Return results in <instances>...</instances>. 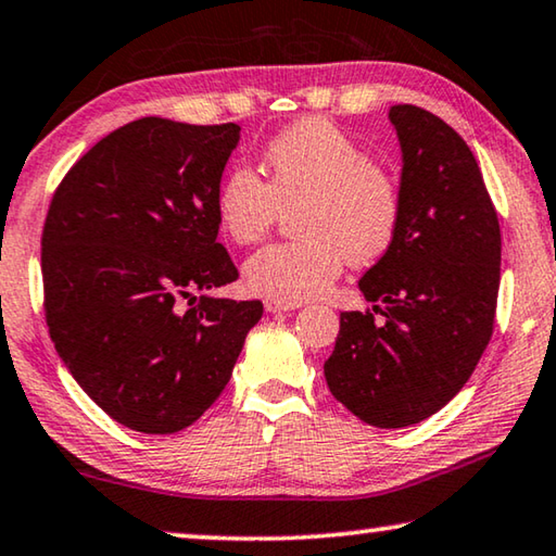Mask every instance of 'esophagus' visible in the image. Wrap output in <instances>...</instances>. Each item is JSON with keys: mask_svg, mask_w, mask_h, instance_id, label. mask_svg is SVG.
I'll list each match as a JSON object with an SVG mask.
<instances>
[{"mask_svg": "<svg viewBox=\"0 0 556 556\" xmlns=\"http://www.w3.org/2000/svg\"><path fill=\"white\" fill-rule=\"evenodd\" d=\"M264 309H267L269 314L294 312V309H299V304H287V302H279V299H264Z\"/></svg>", "mask_w": 556, "mask_h": 556, "instance_id": "1", "label": "esophagus"}]
</instances>
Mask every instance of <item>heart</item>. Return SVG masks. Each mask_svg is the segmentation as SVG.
Segmentation results:
<instances>
[{"label":"heart","instance_id":"obj_1","mask_svg":"<svg viewBox=\"0 0 556 556\" xmlns=\"http://www.w3.org/2000/svg\"><path fill=\"white\" fill-rule=\"evenodd\" d=\"M269 182L235 165L215 192L223 232L237 244L264 240L281 210H294L299 240L269 244L244 262L250 292L299 304L321 296L346 260H381L399 237L403 198L389 167L326 118H304L264 148Z\"/></svg>","mask_w":556,"mask_h":556}]
</instances>
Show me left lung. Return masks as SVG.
Instances as JSON below:
<instances>
[{
    "label": "left lung",
    "mask_w": 556,
    "mask_h": 556,
    "mask_svg": "<svg viewBox=\"0 0 556 556\" xmlns=\"http://www.w3.org/2000/svg\"><path fill=\"white\" fill-rule=\"evenodd\" d=\"M389 118L403 151L399 237L361 277L374 309L341 314L324 376L356 418L405 428L455 399L488 349L502 237L468 143L418 105Z\"/></svg>",
    "instance_id": "1"
}]
</instances>
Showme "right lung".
<instances>
[{
	"label": "right lung",
	"instance_id": "obj_1",
	"mask_svg": "<svg viewBox=\"0 0 556 556\" xmlns=\"http://www.w3.org/2000/svg\"><path fill=\"white\" fill-rule=\"evenodd\" d=\"M237 123L130 121L78 157L41 232L43 312L61 361L138 433L195 422L230 381L262 302L195 296L240 277L215 192Z\"/></svg>",
	"mask_w": 556,
	"mask_h": 556
}]
</instances>
